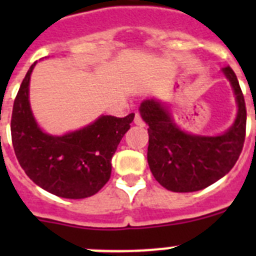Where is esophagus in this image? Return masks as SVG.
Segmentation results:
<instances>
[{
  "instance_id": "1",
  "label": "esophagus",
  "mask_w": 256,
  "mask_h": 256,
  "mask_svg": "<svg viewBox=\"0 0 256 256\" xmlns=\"http://www.w3.org/2000/svg\"><path fill=\"white\" fill-rule=\"evenodd\" d=\"M134 123L137 124V126H144V119H142L141 114H138V112H137V114H136V116H134Z\"/></svg>"
}]
</instances>
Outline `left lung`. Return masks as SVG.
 I'll return each instance as SVG.
<instances>
[{"instance_id":"left-lung-1","label":"left lung","mask_w":256,"mask_h":256,"mask_svg":"<svg viewBox=\"0 0 256 256\" xmlns=\"http://www.w3.org/2000/svg\"><path fill=\"white\" fill-rule=\"evenodd\" d=\"M236 94L238 112L230 130L216 137L192 136L180 130L168 110L155 100L141 104L142 119L148 124V162L155 180L173 192L206 188L234 168L246 136V106L237 76L223 68Z\"/></svg>"}]
</instances>
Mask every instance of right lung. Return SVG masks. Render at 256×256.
<instances>
[{
    "mask_svg": "<svg viewBox=\"0 0 256 256\" xmlns=\"http://www.w3.org/2000/svg\"><path fill=\"white\" fill-rule=\"evenodd\" d=\"M29 68L14 101L11 140L16 159L36 184L65 198H86L105 186L112 176V158L134 114L102 115L83 130L61 137L42 132L28 100Z\"/></svg>",
    "mask_w": 256,
    "mask_h": 256,
    "instance_id": "right-lung-1",
    "label": "right lung"
}]
</instances>
